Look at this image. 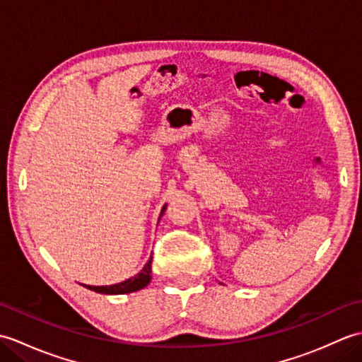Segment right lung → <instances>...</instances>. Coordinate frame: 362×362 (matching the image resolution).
Listing matches in <instances>:
<instances>
[{"label": "right lung", "instance_id": "add662e5", "mask_svg": "<svg viewBox=\"0 0 362 362\" xmlns=\"http://www.w3.org/2000/svg\"><path fill=\"white\" fill-rule=\"evenodd\" d=\"M166 210V205H163L161 209L160 216H163ZM151 272H152V257L149 258L148 263L144 264L140 274H136L135 276H130L126 281H121L118 284H112V286H87L90 291L99 292V294H129V292H135L140 291L144 286H148L151 283Z\"/></svg>", "mask_w": 362, "mask_h": 362}]
</instances>
